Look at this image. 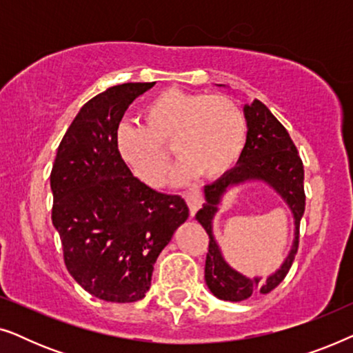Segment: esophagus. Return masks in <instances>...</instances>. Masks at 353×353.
Here are the masks:
<instances>
[{"instance_id": "1", "label": "esophagus", "mask_w": 353, "mask_h": 353, "mask_svg": "<svg viewBox=\"0 0 353 353\" xmlns=\"http://www.w3.org/2000/svg\"><path fill=\"white\" fill-rule=\"evenodd\" d=\"M183 196H185L188 205H190V214H191V216H194L196 212L201 209L202 202H204V197H202V192H201L199 190H197V188H192V190L183 192Z\"/></svg>"}]
</instances>
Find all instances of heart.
<instances>
[{"mask_svg":"<svg viewBox=\"0 0 353 353\" xmlns=\"http://www.w3.org/2000/svg\"><path fill=\"white\" fill-rule=\"evenodd\" d=\"M245 117L236 101L223 94L165 90L141 110V127L122 125L120 156L151 186H161L170 172L173 149L180 176L214 178L238 161L245 141Z\"/></svg>","mask_w":353,"mask_h":353,"instance_id":"b5f03b06","label":"heart"}]
</instances>
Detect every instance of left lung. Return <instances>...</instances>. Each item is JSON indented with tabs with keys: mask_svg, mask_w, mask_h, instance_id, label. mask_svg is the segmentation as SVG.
<instances>
[{
	"mask_svg": "<svg viewBox=\"0 0 353 353\" xmlns=\"http://www.w3.org/2000/svg\"><path fill=\"white\" fill-rule=\"evenodd\" d=\"M248 120V139L239 162L233 170L225 173L215 183L205 186V202L196 214V220L209 234V250L205 257V283L215 297L221 301L241 302L252 294L272 292L286 278L299 249V228L305 212L303 191V163L288 130L259 99L244 108ZM245 179H262L273 185L288 202L296 220V239L287 262L267 282L249 280L234 272L223 258L211 236V219L223 192L230 185Z\"/></svg>",
	"mask_w": 353,
	"mask_h": 353,
	"instance_id": "left-lung-1",
	"label": "left lung"
}]
</instances>
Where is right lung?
Listing matches in <instances>:
<instances>
[{"label":"right lung","mask_w":353,"mask_h":353,"mask_svg":"<svg viewBox=\"0 0 353 353\" xmlns=\"http://www.w3.org/2000/svg\"><path fill=\"white\" fill-rule=\"evenodd\" d=\"M152 85L123 83L91 98L67 128L50 176L65 267L108 302L146 296L159 254L190 216L181 196L144 185L119 152L120 120Z\"/></svg>","instance_id":"add662e5"}]
</instances>
